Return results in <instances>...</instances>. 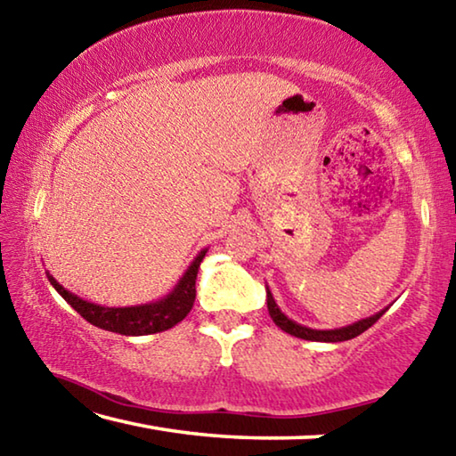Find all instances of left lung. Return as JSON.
I'll use <instances>...</instances> for the list:
<instances>
[{
    "mask_svg": "<svg viewBox=\"0 0 456 456\" xmlns=\"http://www.w3.org/2000/svg\"><path fill=\"white\" fill-rule=\"evenodd\" d=\"M267 289V310H269V315H272V320L275 322L277 328H281L283 331H288V334L296 336V338H302V339H310V342H346V339H352L360 336L362 331H366L370 326H374V323L382 318L384 312L388 310V307H384V310H380L374 315H370V318H364V320H358L350 323V326H344V328H334V330H314V328H307V326H302V323L293 322L289 320L288 315H285L280 305L275 304L273 299V293Z\"/></svg>",
    "mask_w": 456,
    "mask_h": 456,
    "instance_id": "obj_1",
    "label": "left lung"
}]
</instances>
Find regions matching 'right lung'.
<instances>
[{"mask_svg": "<svg viewBox=\"0 0 456 456\" xmlns=\"http://www.w3.org/2000/svg\"><path fill=\"white\" fill-rule=\"evenodd\" d=\"M207 249H203L199 256L192 259V264L187 267V272L165 297L157 299V302L142 304V305H130V307H106L86 302L76 296V293L68 291L66 288L53 280L50 272H45L50 283L53 285L61 297L70 304L76 312H78L84 320L90 322L92 326L102 328L108 331H117L122 336H146V334H159L168 328L176 326V323L187 318L192 304H195L197 296V273L199 265L203 261Z\"/></svg>", "mask_w": 456, "mask_h": 456, "instance_id": "right-lung-1", "label": "right lung"}]
</instances>
